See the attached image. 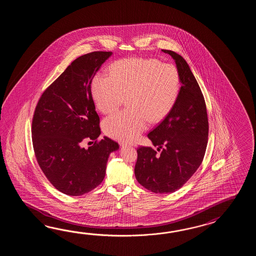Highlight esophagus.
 Here are the masks:
<instances>
[{
	"label": "esophagus",
	"mask_w": 256,
	"mask_h": 256,
	"mask_svg": "<svg viewBox=\"0 0 256 256\" xmlns=\"http://www.w3.org/2000/svg\"><path fill=\"white\" fill-rule=\"evenodd\" d=\"M120 144L122 146H128L126 142H120Z\"/></svg>",
	"instance_id": "obj_1"
}]
</instances>
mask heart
<instances>
[{
	"label": "heart",
	"instance_id": "obj_1",
	"mask_svg": "<svg viewBox=\"0 0 256 256\" xmlns=\"http://www.w3.org/2000/svg\"><path fill=\"white\" fill-rule=\"evenodd\" d=\"M181 78L178 68L154 58H126L110 66V76L98 73L92 82L95 104L112 114L127 98L129 110L107 117L102 122L107 136L122 142L138 138L150 122L164 120L178 102Z\"/></svg>",
	"mask_w": 256,
	"mask_h": 256
}]
</instances>
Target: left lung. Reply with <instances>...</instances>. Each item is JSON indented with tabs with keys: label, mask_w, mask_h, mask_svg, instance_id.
Returning a JSON list of instances; mask_svg holds the SVG:
<instances>
[{
	"label": "left lung",
	"mask_w": 256,
	"mask_h": 256,
	"mask_svg": "<svg viewBox=\"0 0 256 256\" xmlns=\"http://www.w3.org/2000/svg\"><path fill=\"white\" fill-rule=\"evenodd\" d=\"M174 60L181 90L174 108L147 136L151 147L140 146L134 168L137 181L154 193L180 190L202 164L208 136L207 109L202 90L186 60L162 49Z\"/></svg>",
	"instance_id": "obj_1"
}]
</instances>
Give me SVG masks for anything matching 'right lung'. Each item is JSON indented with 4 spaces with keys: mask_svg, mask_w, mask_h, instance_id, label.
Wrapping results in <instances>:
<instances>
[{
    "mask_svg": "<svg viewBox=\"0 0 256 256\" xmlns=\"http://www.w3.org/2000/svg\"><path fill=\"white\" fill-rule=\"evenodd\" d=\"M112 52L96 51L74 60L44 92L32 122L34 151L40 168L54 188L82 196L104 180L110 154L119 144L100 134L92 82ZM95 140L92 147L84 141Z\"/></svg>",
    "mask_w": 256,
    "mask_h": 256,
    "instance_id": "obj_1",
    "label": "right lung"
}]
</instances>
